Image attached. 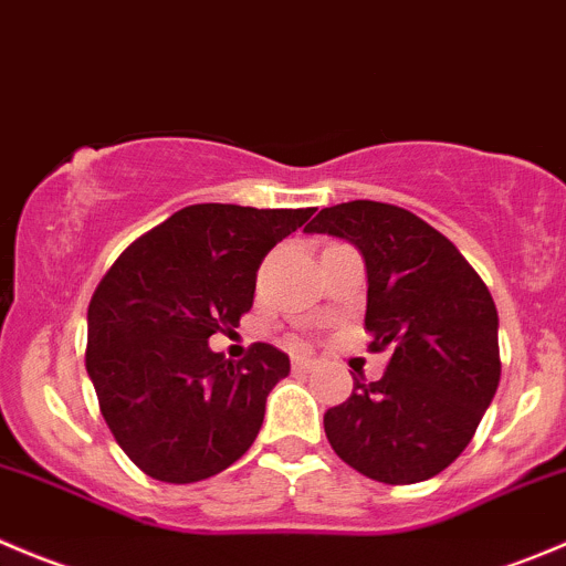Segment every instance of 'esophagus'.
Instances as JSON below:
<instances>
[{
	"label": "esophagus",
	"mask_w": 566,
	"mask_h": 566,
	"mask_svg": "<svg viewBox=\"0 0 566 566\" xmlns=\"http://www.w3.org/2000/svg\"><path fill=\"white\" fill-rule=\"evenodd\" d=\"M315 367H317V361L310 359V356H293L295 373H310V370H315Z\"/></svg>",
	"instance_id": "1"
}]
</instances>
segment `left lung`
<instances>
[{"label":"left lung","mask_w":566,"mask_h":566,"mask_svg":"<svg viewBox=\"0 0 566 566\" xmlns=\"http://www.w3.org/2000/svg\"><path fill=\"white\" fill-rule=\"evenodd\" d=\"M304 232L350 240L365 256L378 381L356 378L323 415L334 453L381 484H417L457 462L501 381L497 310L457 245L415 212L381 201L326 207Z\"/></svg>","instance_id":"obj_1"}]
</instances>
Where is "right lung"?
Wrapping results in <instances>:
<instances>
[{"instance_id": "right-lung-1", "label": "right lung", "mask_w": 566, "mask_h": 566, "mask_svg": "<svg viewBox=\"0 0 566 566\" xmlns=\"http://www.w3.org/2000/svg\"><path fill=\"white\" fill-rule=\"evenodd\" d=\"M312 212L185 207L102 276L87 306L85 367L107 429L146 475L205 481L256 440L287 354L254 343L229 361L207 339L238 326L265 254Z\"/></svg>"}]
</instances>
